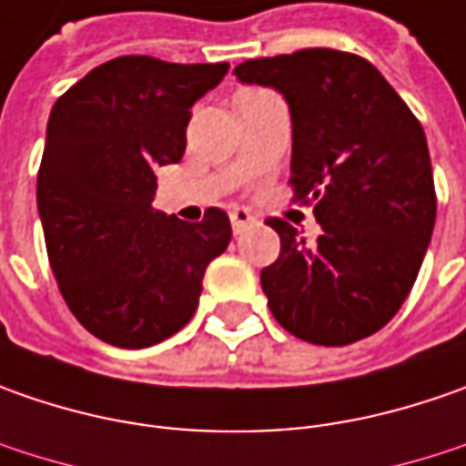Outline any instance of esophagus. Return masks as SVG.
Listing matches in <instances>:
<instances>
[{"mask_svg": "<svg viewBox=\"0 0 466 466\" xmlns=\"http://www.w3.org/2000/svg\"><path fill=\"white\" fill-rule=\"evenodd\" d=\"M230 223H233V230H236V233H241L246 225L254 223V215H251L248 209H243V207H233V209H230Z\"/></svg>", "mask_w": 466, "mask_h": 466, "instance_id": "34e87169", "label": "esophagus"}]
</instances>
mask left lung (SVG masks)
I'll return each mask as SVG.
<instances>
[{"label":"left lung","instance_id":"1","mask_svg":"<svg viewBox=\"0 0 466 466\" xmlns=\"http://www.w3.org/2000/svg\"><path fill=\"white\" fill-rule=\"evenodd\" d=\"M241 82L279 90L293 118V202L311 205L313 246L282 218L279 257L261 269L269 311L298 339L352 345L410 296L436 225V187L418 116L373 64L300 48L238 64Z\"/></svg>","mask_w":466,"mask_h":466}]
</instances>
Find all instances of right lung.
I'll list each match as a JSON object with an SVG mask.
<instances>
[{
    "label": "right lung",
    "mask_w": 466,
    "mask_h": 466,
    "mask_svg": "<svg viewBox=\"0 0 466 466\" xmlns=\"http://www.w3.org/2000/svg\"><path fill=\"white\" fill-rule=\"evenodd\" d=\"M228 64L116 56L54 103L38 168V212L51 272L69 311L114 348L139 350L187 327L230 220L155 209V168L187 150L191 106Z\"/></svg>",
    "instance_id": "add662e5"
}]
</instances>
